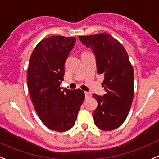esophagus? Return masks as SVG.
<instances>
[{"mask_svg":"<svg viewBox=\"0 0 159 159\" xmlns=\"http://www.w3.org/2000/svg\"><path fill=\"white\" fill-rule=\"evenodd\" d=\"M85 97H86V98H88V97H91V96H92V94L90 93L89 92H85Z\"/></svg>","mask_w":159,"mask_h":159,"instance_id":"esophagus-1","label":"esophagus"}]
</instances>
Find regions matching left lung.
I'll return each instance as SVG.
<instances>
[{
    "instance_id": "obj_1",
    "label": "left lung",
    "mask_w": 159,
    "mask_h": 159,
    "mask_svg": "<svg viewBox=\"0 0 159 159\" xmlns=\"http://www.w3.org/2000/svg\"><path fill=\"white\" fill-rule=\"evenodd\" d=\"M91 48L97 73L104 75L103 97L93 94L97 108L93 112L94 124L103 131L119 128L128 115L134 97V70L124 46L108 33L79 36Z\"/></svg>"
}]
</instances>
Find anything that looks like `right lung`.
<instances>
[{
  "label": "right lung",
  "instance_id": "add662e5",
  "mask_svg": "<svg viewBox=\"0 0 159 159\" xmlns=\"http://www.w3.org/2000/svg\"><path fill=\"white\" fill-rule=\"evenodd\" d=\"M76 38L53 35L43 39L32 51L28 69L30 97L43 124L63 132L74 127L85 93L80 89L62 90L64 64Z\"/></svg>",
  "mask_w": 159,
  "mask_h": 159
}]
</instances>
